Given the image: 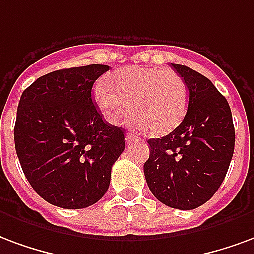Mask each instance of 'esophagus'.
<instances>
[{"label": "esophagus", "instance_id": "34e87169", "mask_svg": "<svg viewBox=\"0 0 254 254\" xmlns=\"http://www.w3.org/2000/svg\"><path fill=\"white\" fill-rule=\"evenodd\" d=\"M125 139H126V143H127V145H129V143H132V142H136V140H138V138H136V136L132 134H127L126 135Z\"/></svg>", "mask_w": 254, "mask_h": 254}]
</instances>
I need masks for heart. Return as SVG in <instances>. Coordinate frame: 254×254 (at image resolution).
<instances>
[{
	"label": "heart",
	"mask_w": 254,
	"mask_h": 254,
	"mask_svg": "<svg viewBox=\"0 0 254 254\" xmlns=\"http://www.w3.org/2000/svg\"><path fill=\"white\" fill-rule=\"evenodd\" d=\"M94 101L109 123H118L129 107L132 125L150 136H164L184 119L188 89L173 70L129 66L105 77L94 89Z\"/></svg>",
	"instance_id": "1"
}]
</instances>
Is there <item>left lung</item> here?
Instances as JSON below:
<instances>
[{
    "label": "left lung",
    "instance_id": "8db88e82",
    "mask_svg": "<svg viewBox=\"0 0 254 254\" xmlns=\"http://www.w3.org/2000/svg\"><path fill=\"white\" fill-rule=\"evenodd\" d=\"M188 89V109L170 134L149 139L146 183L164 204L193 210L214 196L234 153L236 132L227 100L210 79L172 64Z\"/></svg>",
    "mask_w": 254,
    "mask_h": 254
}]
</instances>
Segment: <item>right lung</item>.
<instances>
[{"label": "right lung", "instance_id": "right-lung-1", "mask_svg": "<svg viewBox=\"0 0 254 254\" xmlns=\"http://www.w3.org/2000/svg\"><path fill=\"white\" fill-rule=\"evenodd\" d=\"M105 64L57 70L39 77L20 97L14 146L39 196L77 210L99 201L126 147L125 129L103 120L92 88Z\"/></svg>", "mask_w": 254, "mask_h": 254}]
</instances>
